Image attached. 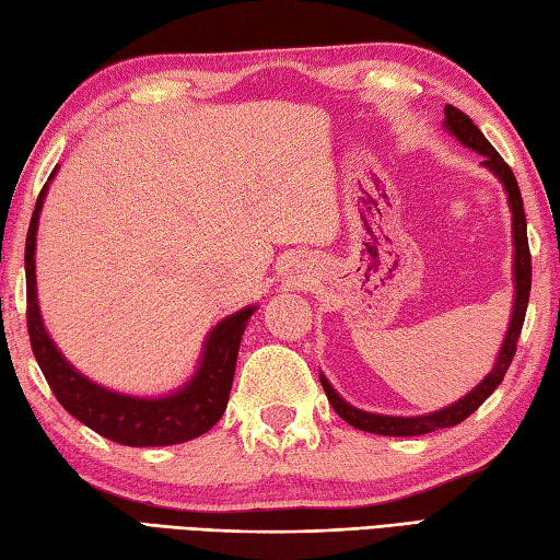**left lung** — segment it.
<instances>
[{"instance_id": "1", "label": "left lung", "mask_w": 560, "mask_h": 560, "mask_svg": "<svg viewBox=\"0 0 560 560\" xmlns=\"http://www.w3.org/2000/svg\"><path fill=\"white\" fill-rule=\"evenodd\" d=\"M444 128L452 133L464 148L478 152L480 164L495 174L500 179L502 189L508 194V203L512 211V245H514V255H512V281H514V303H512V315H510V325L505 339H502L500 354L492 364L490 374L478 383L474 390H468L464 398H458L456 402L446 405L442 410H434L430 415H415V418H400V415H378V412H366L359 410L354 405H349L339 393L332 388V383L320 374V383L325 388V396L330 400L335 412L349 422L361 432H371V434H383V436H418V434H430L434 430H444V427H454L458 422H464L470 412H476L480 405L486 402V398L495 390L502 378H505L508 369L512 364V357L517 352V339L524 325V315H527V303H529V289H532V255H529V243H527V218H524V203H522V194L517 179H514L512 170L508 167V162L498 155V150L490 145L486 136L480 133L478 126L470 120L464 112H458L456 106L446 104L444 106Z\"/></svg>"}]
</instances>
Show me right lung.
Returning <instances> with one entry per match:
<instances>
[{
	"label": "right lung",
	"instance_id": "1",
	"mask_svg": "<svg viewBox=\"0 0 560 560\" xmlns=\"http://www.w3.org/2000/svg\"><path fill=\"white\" fill-rule=\"evenodd\" d=\"M55 174H58V167L50 172L46 186L38 194L24 255L28 337L43 376H46L50 390L62 408L96 434L106 436V440L126 446H172L196 440L223 418L230 388H233L240 339H243L245 327L252 313L257 311V305H247V308L223 317L206 335L203 352L194 376L177 390L167 393V396H128V393H118L102 386V383H94L80 369H74L58 345L52 342L38 305L36 235L43 201H46Z\"/></svg>",
	"mask_w": 560,
	"mask_h": 560
}]
</instances>
